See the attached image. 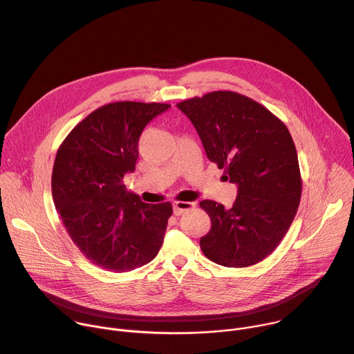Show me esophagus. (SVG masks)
Listing matches in <instances>:
<instances>
[{
	"mask_svg": "<svg viewBox=\"0 0 354 354\" xmlns=\"http://www.w3.org/2000/svg\"><path fill=\"white\" fill-rule=\"evenodd\" d=\"M193 207H194L193 201H175V203H174V214L175 216H182L185 212H187Z\"/></svg>",
	"mask_w": 354,
	"mask_h": 354,
	"instance_id": "obj_1",
	"label": "esophagus"
}]
</instances>
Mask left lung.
<instances>
[{"label":"left lung","mask_w":354,"mask_h":354,"mask_svg":"<svg viewBox=\"0 0 354 354\" xmlns=\"http://www.w3.org/2000/svg\"><path fill=\"white\" fill-rule=\"evenodd\" d=\"M193 123L207 158L238 186L231 209L200 201L210 231L200 248L212 262L248 268L269 257L288 231L301 198L294 141L286 124L261 104L216 91L176 105Z\"/></svg>","instance_id":"8db88e82"}]
</instances>
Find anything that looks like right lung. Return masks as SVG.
I'll return each instance as SVG.
<instances>
[{
  "label": "right lung",
  "instance_id": "obj_1",
  "mask_svg": "<svg viewBox=\"0 0 354 354\" xmlns=\"http://www.w3.org/2000/svg\"><path fill=\"white\" fill-rule=\"evenodd\" d=\"M168 104L113 102L80 122L62 142L52 174V194L62 221L82 255L108 272H130L153 261L164 242L169 201L142 203L126 190L138 140Z\"/></svg>",
  "mask_w": 354,
  "mask_h": 354
}]
</instances>
